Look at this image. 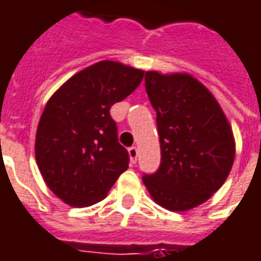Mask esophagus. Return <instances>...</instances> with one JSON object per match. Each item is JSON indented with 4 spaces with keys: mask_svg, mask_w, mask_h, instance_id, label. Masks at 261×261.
<instances>
[{
    "mask_svg": "<svg viewBox=\"0 0 261 261\" xmlns=\"http://www.w3.org/2000/svg\"><path fill=\"white\" fill-rule=\"evenodd\" d=\"M128 155H130V161L133 164H136L137 162V156H138V149L136 147H130L128 148Z\"/></svg>",
    "mask_w": 261,
    "mask_h": 261,
    "instance_id": "1",
    "label": "esophagus"
}]
</instances>
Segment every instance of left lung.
Wrapping results in <instances>:
<instances>
[{
	"mask_svg": "<svg viewBox=\"0 0 261 261\" xmlns=\"http://www.w3.org/2000/svg\"><path fill=\"white\" fill-rule=\"evenodd\" d=\"M145 90L156 112L161 164L155 174L144 175V185L168 211L199 206L232 169V127L212 93L191 74L149 70Z\"/></svg>",
	"mask_w": 261,
	"mask_h": 261,
	"instance_id": "obj_1",
	"label": "left lung"
}]
</instances>
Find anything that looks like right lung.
Returning <instances> with one entry per match:
<instances>
[{
    "label": "right lung",
    "instance_id": "1",
    "mask_svg": "<svg viewBox=\"0 0 261 261\" xmlns=\"http://www.w3.org/2000/svg\"><path fill=\"white\" fill-rule=\"evenodd\" d=\"M143 76L144 70L120 62H97L48 100L36 130V164L49 189L67 205L103 200L128 168L110 107L134 92Z\"/></svg>",
    "mask_w": 261,
    "mask_h": 261
}]
</instances>
